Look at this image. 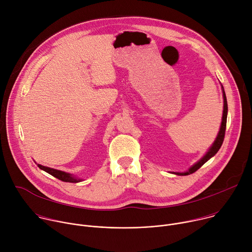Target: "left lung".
Here are the masks:
<instances>
[{
  "label": "left lung",
  "mask_w": 252,
  "mask_h": 252,
  "mask_svg": "<svg viewBox=\"0 0 252 252\" xmlns=\"http://www.w3.org/2000/svg\"><path fill=\"white\" fill-rule=\"evenodd\" d=\"M222 87V86H221ZM222 94H223V114H222V121H221V126H220V129L219 131V134L217 136V138H215L214 142L212 143V146L209 148V150L206 152V154L196 162L194 163L188 171L186 172H172L174 174H177V175H189L190 173H193L194 171H196L198 168H200L208 159H210L213 156H215V154H217L221 145L223 142V139H224V134H225V128H226V119H227V100H226V95H225V93H224V90H223V87H222Z\"/></svg>",
  "instance_id": "1"
}]
</instances>
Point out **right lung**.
<instances>
[{
	"instance_id": "obj_1",
	"label": "right lung",
	"mask_w": 252,
	"mask_h": 252,
	"mask_svg": "<svg viewBox=\"0 0 252 252\" xmlns=\"http://www.w3.org/2000/svg\"><path fill=\"white\" fill-rule=\"evenodd\" d=\"M38 166L41 169L45 170L46 172L50 173L51 175L57 177L58 179H60V181H62V182H65V183H80V182H82V179L75 177L73 174H70V173H67V172H64V171H62V170H58V169H54V168L44 166V165H41V164H38Z\"/></svg>"
}]
</instances>
